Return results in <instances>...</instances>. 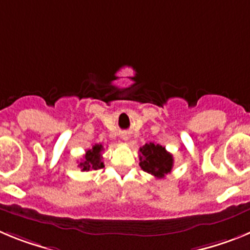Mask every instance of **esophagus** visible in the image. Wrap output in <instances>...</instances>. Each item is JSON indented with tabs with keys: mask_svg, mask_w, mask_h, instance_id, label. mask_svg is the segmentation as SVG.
<instances>
[{
	"mask_svg": "<svg viewBox=\"0 0 250 250\" xmlns=\"http://www.w3.org/2000/svg\"><path fill=\"white\" fill-rule=\"evenodd\" d=\"M120 136H121V139H123L124 141H127L130 139V132H127V131H123L120 134Z\"/></svg>",
	"mask_w": 250,
	"mask_h": 250,
	"instance_id": "esophagus-1",
	"label": "esophagus"
}]
</instances>
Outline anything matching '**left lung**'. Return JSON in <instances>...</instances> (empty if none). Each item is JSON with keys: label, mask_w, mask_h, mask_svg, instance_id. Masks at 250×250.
Here are the masks:
<instances>
[{"label": "left lung", "mask_w": 250, "mask_h": 250, "mask_svg": "<svg viewBox=\"0 0 250 250\" xmlns=\"http://www.w3.org/2000/svg\"><path fill=\"white\" fill-rule=\"evenodd\" d=\"M140 167L155 178H164L171 173L174 165L173 155L164 146L154 143L145 144L140 147Z\"/></svg>", "instance_id": "8db88e82"}]
</instances>
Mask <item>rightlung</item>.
I'll use <instances>...</instances> for the list:
<instances>
[{"mask_svg": "<svg viewBox=\"0 0 250 250\" xmlns=\"http://www.w3.org/2000/svg\"><path fill=\"white\" fill-rule=\"evenodd\" d=\"M103 150L104 146L101 144H95L91 149L87 150L83 155V160L79 164L81 170L89 171V170H99L104 167L103 155H101Z\"/></svg>", "mask_w": 250, "mask_h": 250, "instance_id": "right-lung-1", "label": "right lung"}]
</instances>
